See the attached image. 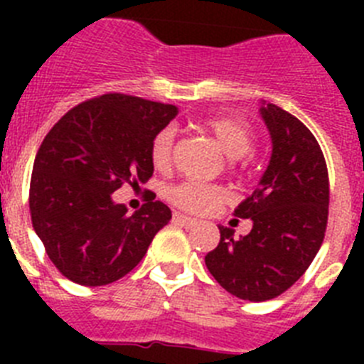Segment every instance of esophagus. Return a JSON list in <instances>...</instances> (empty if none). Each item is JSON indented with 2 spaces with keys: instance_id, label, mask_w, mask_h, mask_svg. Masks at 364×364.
<instances>
[{
  "instance_id": "obj_1",
  "label": "esophagus",
  "mask_w": 364,
  "mask_h": 364,
  "mask_svg": "<svg viewBox=\"0 0 364 364\" xmlns=\"http://www.w3.org/2000/svg\"><path fill=\"white\" fill-rule=\"evenodd\" d=\"M173 222H175V224H178V226L191 228L197 224V218L186 217V215H182V213H173Z\"/></svg>"
}]
</instances>
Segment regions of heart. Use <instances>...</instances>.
Here are the masks:
<instances>
[{
    "label": "heart",
    "mask_w": 364,
    "mask_h": 364,
    "mask_svg": "<svg viewBox=\"0 0 364 364\" xmlns=\"http://www.w3.org/2000/svg\"><path fill=\"white\" fill-rule=\"evenodd\" d=\"M200 125L217 140L226 154H230L235 164L246 166L250 162L252 149L255 146V133L246 120L230 114H218V117L205 118ZM173 153H175V131L171 127H164L151 140L149 159L154 169L159 171L169 169L173 164ZM166 197L180 210L191 213H208L226 200L228 195L220 186L208 184L200 180H182L178 184L167 188Z\"/></svg>",
    "instance_id": "heart-1"
}]
</instances>
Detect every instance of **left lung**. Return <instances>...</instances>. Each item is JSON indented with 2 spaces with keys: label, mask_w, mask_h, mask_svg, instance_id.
Wrapping results in <instances>:
<instances>
[{
  "label": "left lung",
  "mask_w": 364,
  "mask_h": 364,
  "mask_svg": "<svg viewBox=\"0 0 364 364\" xmlns=\"http://www.w3.org/2000/svg\"><path fill=\"white\" fill-rule=\"evenodd\" d=\"M273 151L260 186L235 210L253 228L237 239L218 226L220 242L205 255L215 281L235 297L260 302L279 297L306 272L323 244L330 182L319 142L294 114L260 107Z\"/></svg>",
  "instance_id": "8db88e82"
}]
</instances>
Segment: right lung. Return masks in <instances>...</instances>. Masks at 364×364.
<instances>
[{
	"mask_svg": "<svg viewBox=\"0 0 364 364\" xmlns=\"http://www.w3.org/2000/svg\"><path fill=\"white\" fill-rule=\"evenodd\" d=\"M176 112L175 105L109 92L67 111L43 138L28 208L32 228L63 277L82 286L118 281L171 220L154 193L133 215L111 195L151 178V140Z\"/></svg>",
	"mask_w": 364,
	"mask_h": 364,
	"instance_id": "1",
	"label": "right lung"
}]
</instances>
